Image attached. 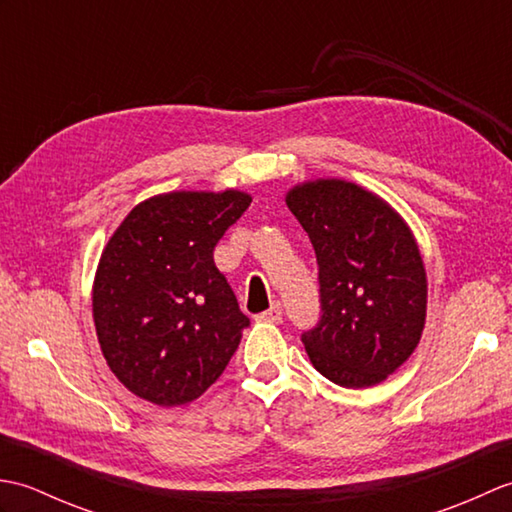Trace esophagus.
<instances>
[{
    "label": "esophagus",
    "instance_id": "esophagus-1",
    "mask_svg": "<svg viewBox=\"0 0 512 512\" xmlns=\"http://www.w3.org/2000/svg\"><path fill=\"white\" fill-rule=\"evenodd\" d=\"M281 317H284V310H281L279 303H273V306H270L266 312L259 314L257 319L259 321H266V323H279Z\"/></svg>",
    "mask_w": 512,
    "mask_h": 512
}]
</instances>
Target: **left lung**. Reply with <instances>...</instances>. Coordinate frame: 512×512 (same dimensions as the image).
<instances>
[{"label": "left lung", "instance_id": "left-lung-1", "mask_svg": "<svg viewBox=\"0 0 512 512\" xmlns=\"http://www.w3.org/2000/svg\"><path fill=\"white\" fill-rule=\"evenodd\" d=\"M317 253L321 321L301 336L312 365L332 383H383L420 343L427 270L402 215L361 184L319 178L286 193Z\"/></svg>", "mask_w": 512, "mask_h": 512}]
</instances>
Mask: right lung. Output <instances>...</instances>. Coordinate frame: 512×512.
<instances>
[{
  "label": "right lung",
  "mask_w": 512,
  "mask_h": 512,
  "mask_svg": "<svg viewBox=\"0 0 512 512\" xmlns=\"http://www.w3.org/2000/svg\"><path fill=\"white\" fill-rule=\"evenodd\" d=\"M248 193L171 191L136 204L105 244L92 317L114 376L138 398L178 407L222 376L248 317L213 248Z\"/></svg>",
  "instance_id": "1"
}]
</instances>
